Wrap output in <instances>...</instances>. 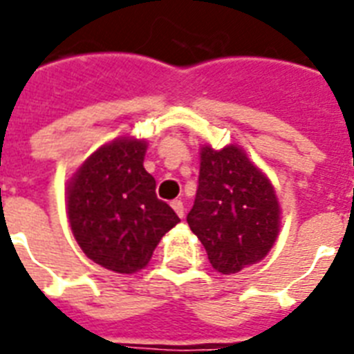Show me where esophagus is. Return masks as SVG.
Returning <instances> with one entry per match:
<instances>
[{"label":"esophagus","mask_w":354,"mask_h":354,"mask_svg":"<svg viewBox=\"0 0 354 354\" xmlns=\"http://www.w3.org/2000/svg\"><path fill=\"white\" fill-rule=\"evenodd\" d=\"M171 205H172V209H174V213H176L180 218H183V215H185V205H183L182 200H174Z\"/></svg>","instance_id":"1"}]
</instances>
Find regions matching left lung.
I'll list each match as a JSON object with an SVG mask.
<instances>
[{
    "label": "left lung",
    "instance_id": "1",
    "mask_svg": "<svg viewBox=\"0 0 354 354\" xmlns=\"http://www.w3.org/2000/svg\"><path fill=\"white\" fill-rule=\"evenodd\" d=\"M187 224L204 244L211 266L236 274L259 263L277 241L281 204L274 183L242 147H200L198 191Z\"/></svg>",
    "mask_w": 354,
    "mask_h": 354
}]
</instances>
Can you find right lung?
Returning <instances> with one entry per match:
<instances>
[{
  "mask_svg": "<svg viewBox=\"0 0 354 354\" xmlns=\"http://www.w3.org/2000/svg\"><path fill=\"white\" fill-rule=\"evenodd\" d=\"M147 139L121 136L101 145L73 172L66 213L86 257L118 274H136L152 259L161 236L180 218L156 196L145 171Z\"/></svg>",
  "mask_w": 354,
  "mask_h": 354,
  "instance_id": "1",
  "label": "right lung"
}]
</instances>
